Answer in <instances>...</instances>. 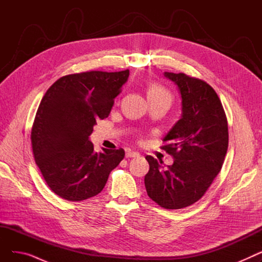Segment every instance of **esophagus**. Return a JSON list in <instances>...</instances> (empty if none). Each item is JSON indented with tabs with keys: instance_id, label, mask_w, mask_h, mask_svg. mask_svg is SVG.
<instances>
[{
	"instance_id": "1",
	"label": "esophagus",
	"mask_w": 262,
	"mask_h": 262,
	"mask_svg": "<svg viewBox=\"0 0 262 262\" xmlns=\"http://www.w3.org/2000/svg\"><path fill=\"white\" fill-rule=\"evenodd\" d=\"M140 154L138 152H132V150H128V152H126V157L127 158H136V157H139Z\"/></svg>"
}]
</instances>
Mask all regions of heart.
<instances>
[{"label":"heart","instance_id":"obj_1","mask_svg":"<svg viewBox=\"0 0 262 262\" xmlns=\"http://www.w3.org/2000/svg\"><path fill=\"white\" fill-rule=\"evenodd\" d=\"M147 96L149 101H169L172 102V93L162 85L152 84L147 89Z\"/></svg>","mask_w":262,"mask_h":262}]
</instances>
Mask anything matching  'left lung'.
Listing matches in <instances>:
<instances>
[{"mask_svg":"<svg viewBox=\"0 0 262 262\" xmlns=\"http://www.w3.org/2000/svg\"><path fill=\"white\" fill-rule=\"evenodd\" d=\"M182 94L183 115L163 138L160 148L174 158L162 167L146 156L144 177L149 199L164 209H182L198 202L221 171L228 147V124L221 100L203 79L164 72Z\"/></svg>","mask_w":262,"mask_h":262,"instance_id":"left-lung-1","label":"left lung"}]
</instances>
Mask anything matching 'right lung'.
I'll return each mask as SVG.
<instances>
[{"label": "right lung", "mask_w": 262, "mask_h": 262, "mask_svg": "<svg viewBox=\"0 0 262 262\" xmlns=\"http://www.w3.org/2000/svg\"><path fill=\"white\" fill-rule=\"evenodd\" d=\"M129 75L88 71L60 77L40 102L31 133L33 154L49 188L63 200L99 194L125 156L123 148L95 153L89 136L106 119Z\"/></svg>", "instance_id": "obj_1"}]
</instances>
